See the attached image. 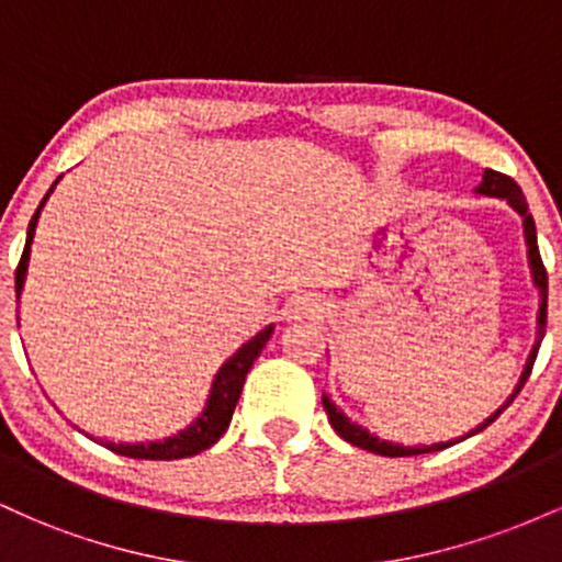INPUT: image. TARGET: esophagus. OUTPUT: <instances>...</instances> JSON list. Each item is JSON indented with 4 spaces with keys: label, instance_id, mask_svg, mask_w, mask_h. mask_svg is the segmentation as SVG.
I'll list each match as a JSON object with an SVG mask.
<instances>
[{
    "label": "esophagus",
    "instance_id": "obj_1",
    "mask_svg": "<svg viewBox=\"0 0 562 562\" xmlns=\"http://www.w3.org/2000/svg\"><path fill=\"white\" fill-rule=\"evenodd\" d=\"M322 312H325V303H322L319 295H312V293H299L285 303V317L290 322L317 319L322 317Z\"/></svg>",
    "mask_w": 562,
    "mask_h": 562
}]
</instances>
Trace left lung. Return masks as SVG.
<instances>
[{
    "label": "left lung",
    "instance_id": "left-lung-1",
    "mask_svg": "<svg viewBox=\"0 0 562 562\" xmlns=\"http://www.w3.org/2000/svg\"><path fill=\"white\" fill-rule=\"evenodd\" d=\"M475 192L479 195H486V198H499V200H507L509 205H513L515 211H518L520 218H524V235H526V245H528V267H531V277H533V285H537L539 290V314H537V340H533V348L531 353H528L526 359V367L524 372H520V380L518 385H515V391L509 393V398L505 404L499 406V409L494 412V415H488L486 420H483L479 428H473L470 434L454 438V441H441V443H430V447H402V443H393V441H383V438L372 436L370 430L362 428V425L351 423L348 417L344 415V412L338 409L330 402V396H325L322 393V406H325L327 412V420H330V425L335 428V434H338L344 441L353 443V447L359 449H367L372 451V454H383V457H412V454H425V451H441L451 447V443L462 441V438L468 436H475L479 430L488 428L496 417L502 415V412L507 409L509 404H513V398L518 396L520 389H524V383L528 380V375H531V367H533V359H537L539 353V346H541V338H544V325H547V269L544 263H541V256H539V245H537V224H533V216L528 214V203L524 198V190H520L518 184H515V179H509L507 173H499V171H492L486 169L483 171V182L475 187Z\"/></svg>",
    "mask_w": 562,
    "mask_h": 562
}]
</instances>
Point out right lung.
Masks as SVG:
<instances>
[{
    "instance_id": "1",
    "label": "right lung",
    "mask_w": 562,
    "mask_h": 562,
    "mask_svg": "<svg viewBox=\"0 0 562 562\" xmlns=\"http://www.w3.org/2000/svg\"><path fill=\"white\" fill-rule=\"evenodd\" d=\"M57 184V182H55ZM55 184L49 187V192L55 190ZM47 195L42 198L38 203L34 218H31L29 232H25V248L21 256V263L15 269V293L21 299V290L25 282V269H29V259H31V243H34V232H36V222L38 214H42L44 203H47ZM274 325L263 327L261 333H256L248 344H243L235 353L222 364V370L216 372L214 385H211L209 402H205V409L200 412V417H195V423L187 425L184 430L173 434L164 441H147V443H113V441H102V438H94L97 443H102L105 449L115 451V454L124 457H134V460H182V457H192L200 454L203 449L214 447L218 438L224 436V430L229 428L232 412H235L237 398L243 393V383L248 370L254 367L256 359H259L261 348L267 346V340L272 338Z\"/></svg>"
}]
</instances>
